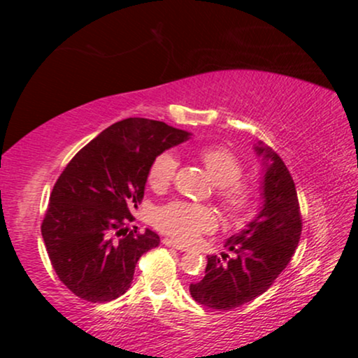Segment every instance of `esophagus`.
Listing matches in <instances>:
<instances>
[{
  "mask_svg": "<svg viewBox=\"0 0 358 358\" xmlns=\"http://www.w3.org/2000/svg\"><path fill=\"white\" fill-rule=\"evenodd\" d=\"M163 244H165L166 248H173V249L182 250V252H185V250H188V248H185V245L178 244V242L173 241V239H163Z\"/></svg>",
  "mask_w": 358,
  "mask_h": 358,
  "instance_id": "1",
  "label": "esophagus"
}]
</instances>
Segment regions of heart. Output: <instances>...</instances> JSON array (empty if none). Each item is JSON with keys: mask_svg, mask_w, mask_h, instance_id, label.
<instances>
[{"mask_svg": "<svg viewBox=\"0 0 358 358\" xmlns=\"http://www.w3.org/2000/svg\"><path fill=\"white\" fill-rule=\"evenodd\" d=\"M200 162L208 171L213 183L219 185V200L224 210L234 219H241L250 210L252 188L239 180L242 165L236 155L224 146H207L200 150ZM178 156L175 151H163L151 163L148 170V183L155 190H165L173 182ZM153 224L166 236L190 244L202 234L212 232L217 227V215L210 207L187 202H170L155 212Z\"/></svg>", "mask_w": 358, "mask_h": 358, "instance_id": "b5f03b06", "label": "heart"}]
</instances>
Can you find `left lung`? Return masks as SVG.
<instances>
[{
    "label": "left lung",
    "instance_id": "obj_1",
    "mask_svg": "<svg viewBox=\"0 0 358 358\" xmlns=\"http://www.w3.org/2000/svg\"><path fill=\"white\" fill-rule=\"evenodd\" d=\"M262 208L254 220L225 242L234 256L207 257L205 276L190 285V294L212 310H232L269 289L289 264L301 236V213L293 176L279 156L262 143Z\"/></svg>",
    "mask_w": 358,
    "mask_h": 358
}]
</instances>
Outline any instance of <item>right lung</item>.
I'll return each instance as SVG.
<instances>
[{
  "mask_svg": "<svg viewBox=\"0 0 358 358\" xmlns=\"http://www.w3.org/2000/svg\"><path fill=\"white\" fill-rule=\"evenodd\" d=\"M190 133L162 121L114 122L71 159L50 193L42 237L57 276L90 303L129 289L136 262L159 245L158 234L127 232L145 195L148 170L159 153Z\"/></svg>",
  "mask_w": 358,
  "mask_h": 358,
  "instance_id": "1",
  "label": "right lung"
}]
</instances>
